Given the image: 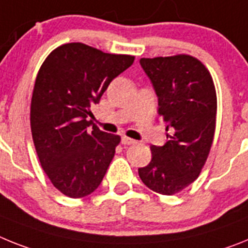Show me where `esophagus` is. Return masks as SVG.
<instances>
[{
  "label": "esophagus",
  "instance_id": "esophagus-1",
  "mask_svg": "<svg viewBox=\"0 0 248 248\" xmlns=\"http://www.w3.org/2000/svg\"><path fill=\"white\" fill-rule=\"evenodd\" d=\"M134 143H135L134 139L128 138V137H125V135H124V137H122V144H124V145H132V144H134Z\"/></svg>",
  "mask_w": 248,
  "mask_h": 248
}]
</instances>
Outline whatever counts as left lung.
<instances>
[{
    "mask_svg": "<svg viewBox=\"0 0 248 248\" xmlns=\"http://www.w3.org/2000/svg\"><path fill=\"white\" fill-rule=\"evenodd\" d=\"M167 124V141L152 145V160L138 169L149 189L172 196L196 181L207 160L216 129L217 96L206 66L189 55L140 59Z\"/></svg>",
    "mask_w": 248,
    "mask_h": 248,
    "instance_id": "8db88e82",
    "label": "left lung"
}]
</instances>
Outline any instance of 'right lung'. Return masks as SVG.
Masks as SVG:
<instances>
[{"mask_svg":"<svg viewBox=\"0 0 248 248\" xmlns=\"http://www.w3.org/2000/svg\"><path fill=\"white\" fill-rule=\"evenodd\" d=\"M133 62L130 55L71 42L40 67L30 113L33 144L48 179L65 196L85 197L103 181L120 137L90 128V108Z\"/></svg>","mask_w":248,"mask_h":248,"instance_id":"obj_1","label":"right lung"}]
</instances>
